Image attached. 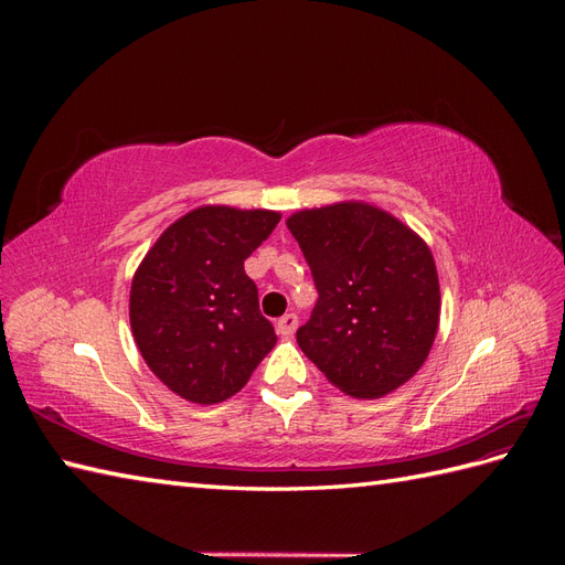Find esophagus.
<instances>
[{
  "instance_id": "34e87169",
  "label": "esophagus",
  "mask_w": 565,
  "mask_h": 565,
  "mask_svg": "<svg viewBox=\"0 0 565 565\" xmlns=\"http://www.w3.org/2000/svg\"><path fill=\"white\" fill-rule=\"evenodd\" d=\"M297 324H299L297 313H285V316L278 320V332H280L282 337H292L295 330H297Z\"/></svg>"
}]
</instances>
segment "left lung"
<instances>
[{
  "mask_svg": "<svg viewBox=\"0 0 565 565\" xmlns=\"http://www.w3.org/2000/svg\"><path fill=\"white\" fill-rule=\"evenodd\" d=\"M318 301L297 344L337 388L382 398L429 355L440 313L436 264L398 218L339 202L287 218Z\"/></svg>",
  "mask_w": 565,
  "mask_h": 565,
  "instance_id": "obj_1",
  "label": "left lung"
}]
</instances>
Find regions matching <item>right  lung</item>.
I'll list each match as a JSON object with an SVG mask.
<instances>
[{"label":"right lung","instance_id":"right-lung-1","mask_svg":"<svg viewBox=\"0 0 565 565\" xmlns=\"http://www.w3.org/2000/svg\"><path fill=\"white\" fill-rule=\"evenodd\" d=\"M266 210L200 207L169 226L136 270L131 332L148 367L181 398H231L276 347L245 259L278 226Z\"/></svg>","mask_w":565,"mask_h":565}]
</instances>
